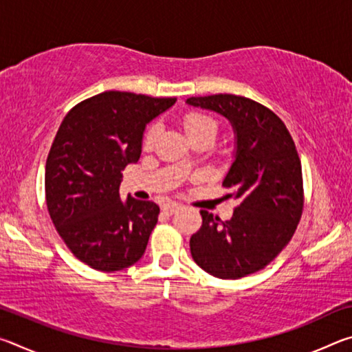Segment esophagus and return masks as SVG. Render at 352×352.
Instances as JSON below:
<instances>
[{
	"label": "esophagus",
	"mask_w": 352,
	"mask_h": 352,
	"mask_svg": "<svg viewBox=\"0 0 352 352\" xmlns=\"http://www.w3.org/2000/svg\"><path fill=\"white\" fill-rule=\"evenodd\" d=\"M178 208H180V205L175 204V201H169V204H166L163 206V212L168 214V216H172V214H174Z\"/></svg>",
	"instance_id": "obj_1"
}]
</instances>
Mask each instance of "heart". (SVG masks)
Masks as SVG:
<instances>
[{
	"label": "heart",
	"mask_w": 352,
	"mask_h": 352,
	"mask_svg": "<svg viewBox=\"0 0 352 352\" xmlns=\"http://www.w3.org/2000/svg\"><path fill=\"white\" fill-rule=\"evenodd\" d=\"M183 127L186 130V133L189 135V138H194L200 133L205 132H216L217 130V124L211 116L205 115V113H199V111H190L186 116L183 118ZM157 132L158 129L157 126H151L146 132L144 136V146H152L155 138H157Z\"/></svg>",
	"instance_id": "heart-1"
}]
</instances>
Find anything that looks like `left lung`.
Wrapping results in <instances>:
<instances>
[{"label": "left lung", "mask_w": 352, "mask_h": 352, "mask_svg": "<svg viewBox=\"0 0 352 352\" xmlns=\"http://www.w3.org/2000/svg\"><path fill=\"white\" fill-rule=\"evenodd\" d=\"M188 104L217 111L233 124L237 151L223 188L239 200L226 222L200 211L190 254L210 275L239 279L265 269L300 223L305 208L300 157L281 118L253 99L212 94L189 98Z\"/></svg>", "instance_id": "obj_1"}]
</instances>
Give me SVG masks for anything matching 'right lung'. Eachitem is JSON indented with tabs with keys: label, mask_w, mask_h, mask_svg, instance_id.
<instances>
[{
	"label": "right lung",
	"mask_w": 352,
	"mask_h": 352,
	"mask_svg": "<svg viewBox=\"0 0 352 352\" xmlns=\"http://www.w3.org/2000/svg\"><path fill=\"white\" fill-rule=\"evenodd\" d=\"M129 91H104L63 118L47 153L46 206L65 245L94 270L118 272L144 254L160 208L119 199L129 163L141 155L146 124L175 104Z\"/></svg>",
	"instance_id": "right-lung-1"
}]
</instances>
